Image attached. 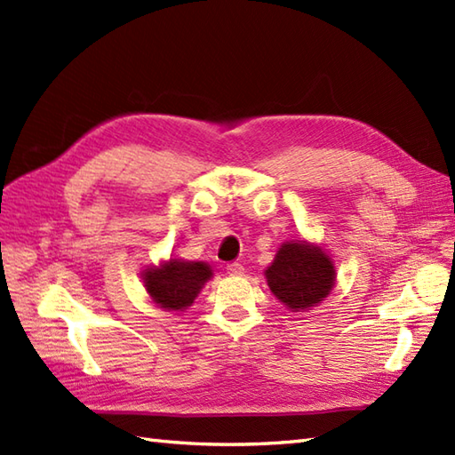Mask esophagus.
<instances>
[{
	"mask_svg": "<svg viewBox=\"0 0 455 455\" xmlns=\"http://www.w3.org/2000/svg\"><path fill=\"white\" fill-rule=\"evenodd\" d=\"M227 273L238 276V275L243 273V267H242L240 263H236V261H235V263H228V265H227Z\"/></svg>",
	"mask_w": 455,
	"mask_h": 455,
	"instance_id": "34e87169",
	"label": "esophagus"
}]
</instances>
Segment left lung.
I'll return each instance as SVG.
<instances>
[{"label": "left lung", "instance_id": "1", "mask_svg": "<svg viewBox=\"0 0 455 455\" xmlns=\"http://www.w3.org/2000/svg\"><path fill=\"white\" fill-rule=\"evenodd\" d=\"M271 292L290 309H307L332 290L334 265L309 242H286L265 271Z\"/></svg>", "mask_w": 455, "mask_h": 455}]
</instances>
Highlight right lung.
<instances>
[{"label": "right lung", "mask_w": 455, "mask_h": 455, "mask_svg": "<svg viewBox=\"0 0 455 455\" xmlns=\"http://www.w3.org/2000/svg\"><path fill=\"white\" fill-rule=\"evenodd\" d=\"M212 269L202 261L171 259L154 269H146L144 284L151 299L165 309L180 311L192 306L202 286L212 278Z\"/></svg>", "instance_id": "obj_1"}]
</instances>
